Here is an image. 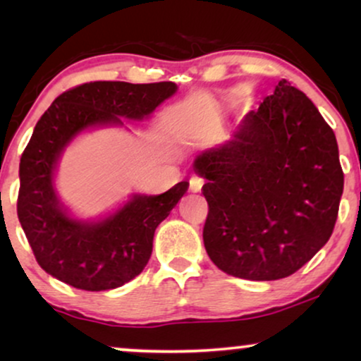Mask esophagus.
<instances>
[{
    "label": "esophagus",
    "instance_id": "obj_1",
    "mask_svg": "<svg viewBox=\"0 0 361 361\" xmlns=\"http://www.w3.org/2000/svg\"><path fill=\"white\" fill-rule=\"evenodd\" d=\"M202 185H204V179L199 176H192L190 177V190L192 192H200Z\"/></svg>",
    "mask_w": 361,
    "mask_h": 361
}]
</instances>
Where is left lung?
Here are the masks:
<instances>
[{"label": "left lung", "instance_id": "1", "mask_svg": "<svg viewBox=\"0 0 361 361\" xmlns=\"http://www.w3.org/2000/svg\"><path fill=\"white\" fill-rule=\"evenodd\" d=\"M194 169L207 179V255L226 274L288 278L332 235L343 192L337 140L284 78L233 140L197 156Z\"/></svg>", "mask_w": 361, "mask_h": 361}]
</instances>
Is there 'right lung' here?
Returning <instances> with one entry per match:
<instances>
[{"label":"right lung","instance_id":"obj_1","mask_svg":"<svg viewBox=\"0 0 361 361\" xmlns=\"http://www.w3.org/2000/svg\"><path fill=\"white\" fill-rule=\"evenodd\" d=\"M177 90L174 82H90L59 95L37 121L19 164L18 219L39 266L83 290H108L135 279L152 253L157 225L189 189L182 180L161 195L135 194L100 221L72 219L54 189L66 146L92 126L142 120Z\"/></svg>","mask_w":361,"mask_h":361}]
</instances>
